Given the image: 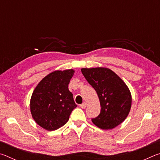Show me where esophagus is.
I'll return each instance as SVG.
<instances>
[{"label": "esophagus", "mask_w": 160, "mask_h": 160, "mask_svg": "<svg viewBox=\"0 0 160 160\" xmlns=\"http://www.w3.org/2000/svg\"><path fill=\"white\" fill-rule=\"evenodd\" d=\"M86 105H87V104H86V103H85V102H84V103H82V104H80V107H81V108H82V109H85V108H86Z\"/></svg>", "instance_id": "34e87169"}]
</instances>
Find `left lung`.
<instances>
[{
    "label": "left lung",
    "mask_w": 160,
    "mask_h": 160,
    "mask_svg": "<svg viewBox=\"0 0 160 160\" xmlns=\"http://www.w3.org/2000/svg\"><path fill=\"white\" fill-rule=\"evenodd\" d=\"M81 71L99 99L101 111L98 116L92 118V123L104 130L121 124L131 107V94L126 83L107 68H82Z\"/></svg>",
    "instance_id": "8db88e82"
}]
</instances>
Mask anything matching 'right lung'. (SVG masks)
Returning <instances> with one entry per match:
<instances>
[{"label": "right lung", "mask_w": 160, "mask_h": 160, "mask_svg": "<svg viewBox=\"0 0 160 160\" xmlns=\"http://www.w3.org/2000/svg\"><path fill=\"white\" fill-rule=\"evenodd\" d=\"M72 69L56 70L44 77L32 93L30 110L38 125L47 131H55L68 121L77 105L68 84L74 74Z\"/></svg>", "instance_id": "1"}]
</instances>
